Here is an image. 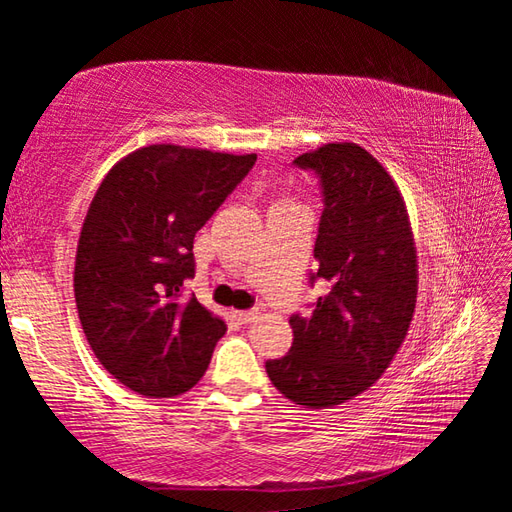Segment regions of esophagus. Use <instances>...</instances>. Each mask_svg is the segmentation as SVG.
<instances>
[{
    "label": "esophagus",
    "instance_id": "1",
    "mask_svg": "<svg viewBox=\"0 0 512 512\" xmlns=\"http://www.w3.org/2000/svg\"><path fill=\"white\" fill-rule=\"evenodd\" d=\"M259 314H262V311L259 309H248V311H237V318L241 320V323H255V320L259 318Z\"/></svg>",
    "mask_w": 512,
    "mask_h": 512
}]
</instances>
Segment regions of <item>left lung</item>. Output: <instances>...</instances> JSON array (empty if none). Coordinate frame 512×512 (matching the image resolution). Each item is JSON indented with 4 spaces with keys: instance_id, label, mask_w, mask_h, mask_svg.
<instances>
[{
    "instance_id": "obj_1",
    "label": "left lung",
    "mask_w": 512,
    "mask_h": 512,
    "mask_svg": "<svg viewBox=\"0 0 512 512\" xmlns=\"http://www.w3.org/2000/svg\"><path fill=\"white\" fill-rule=\"evenodd\" d=\"M323 187L314 257L327 293L309 316H291L293 345L266 361L273 386L307 409L352 400L402 348L418 298V255L406 203L377 158L329 142L293 160Z\"/></svg>"
}]
</instances>
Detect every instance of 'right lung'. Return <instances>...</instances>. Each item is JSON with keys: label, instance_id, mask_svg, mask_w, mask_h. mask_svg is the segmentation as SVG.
<instances>
[{"label": "right lung", "instance_id": "add662e5", "mask_svg": "<svg viewBox=\"0 0 512 512\" xmlns=\"http://www.w3.org/2000/svg\"><path fill=\"white\" fill-rule=\"evenodd\" d=\"M255 160L151 144L101 180L76 248L74 298L92 352L131 391L176 397L210 366L228 327L183 300V282L194 277L196 232Z\"/></svg>", "mask_w": 512, "mask_h": 512}]
</instances>
